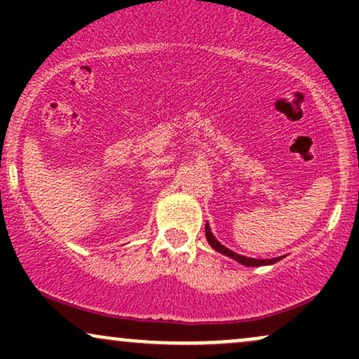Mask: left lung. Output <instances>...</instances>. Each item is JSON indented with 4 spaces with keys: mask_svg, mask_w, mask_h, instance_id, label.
<instances>
[{
    "mask_svg": "<svg viewBox=\"0 0 359 359\" xmlns=\"http://www.w3.org/2000/svg\"><path fill=\"white\" fill-rule=\"evenodd\" d=\"M205 238H208L209 245H211L214 250H216V251H219V253H222V255H226V257H229V258L236 259V262H238V263H241V265H246V266L270 265V263H275V262H278V259H280V258H271V259H257V258H246V257H241V255L234 253V251L228 250V248H226V246H222L221 243L217 241L216 238L212 236V233H211V228H209L208 224H205Z\"/></svg>",
    "mask_w": 359,
    "mask_h": 359,
    "instance_id": "8db88e82",
    "label": "left lung"
}]
</instances>
